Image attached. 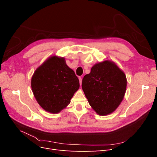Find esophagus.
<instances>
[{
  "instance_id": "34e87169",
  "label": "esophagus",
  "mask_w": 157,
  "mask_h": 157,
  "mask_svg": "<svg viewBox=\"0 0 157 157\" xmlns=\"http://www.w3.org/2000/svg\"><path fill=\"white\" fill-rule=\"evenodd\" d=\"M78 79H79V81H80V84L81 85L82 84V78L81 77H79Z\"/></svg>"
}]
</instances>
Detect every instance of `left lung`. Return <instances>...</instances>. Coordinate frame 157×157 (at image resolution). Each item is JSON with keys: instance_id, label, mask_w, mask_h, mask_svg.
<instances>
[{"instance_id": "left-lung-1", "label": "left lung", "mask_w": 157, "mask_h": 157, "mask_svg": "<svg viewBox=\"0 0 157 157\" xmlns=\"http://www.w3.org/2000/svg\"><path fill=\"white\" fill-rule=\"evenodd\" d=\"M127 80L124 73L113 61L95 64L84 77L82 88L90 105L98 115L111 114L124 98Z\"/></svg>"}]
</instances>
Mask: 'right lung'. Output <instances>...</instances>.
Returning a JSON list of instances; mask_svg holds the SVG:
<instances>
[{
  "label": "right lung",
  "mask_w": 157,
  "mask_h": 157,
  "mask_svg": "<svg viewBox=\"0 0 157 157\" xmlns=\"http://www.w3.org/2000/svg\"><path fill=\"white\" fill-rule=\"evenodd\" d=\"M80 86L79 80L63 58L50 57L38 67L31 78V88L40 107L58 113L67 107Z\"/></svg>",
  "instance_id": "right-lung-1"
}]
</instances>
